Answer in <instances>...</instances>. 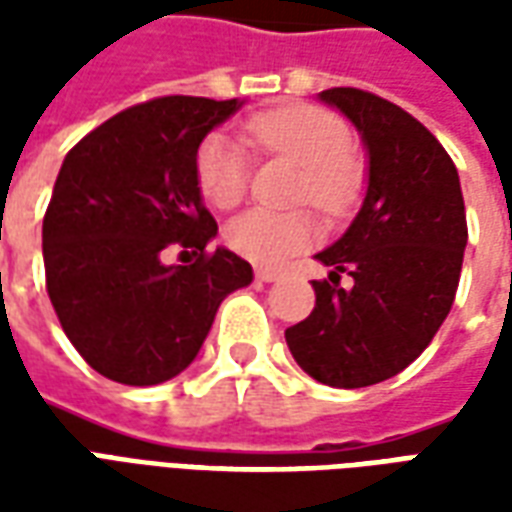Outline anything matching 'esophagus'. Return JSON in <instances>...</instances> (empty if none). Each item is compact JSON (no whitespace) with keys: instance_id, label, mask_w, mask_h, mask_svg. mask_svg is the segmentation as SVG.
Segmentation results:
<instances>
[{"instance_id":"esophagus-1","label":"esophagus","mask_w":512,"mask_h":512,"mask_svg":"<svg viewBox=\"0 0 512 512\" xmlns=\"http://www.w3.org/2000/svg\"><path fill=\"white\" fill-rule=\"evenodd\" d=\"M255 279L257 282H274V279H279V271H274V268H255Z\"/></svg>"}]
</instances>
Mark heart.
I'll use <instances>...</instances> for the list:
<instances>
[{
	"instance_id": "b5f03b06",
	"label": "heart",
	"mask_w": 512,
	"mask_h": 512,
	"mask_svg": "<svg viewBox=\"0 0 512 512\" xmlns=\"http://www.w3.org/2000/svg\"><path fill=\"white\" fill-rule=\"evenodd\" d=\"M241 139L260 156L299 164L290 200L310 202L323 216H343L362 191V161L351 147V131L323 106L288 104L263 109L241 123ZM194 180L202 200L230 211L249 189V156L241 142L208 134L194 150ZM235 255L257 266H282L315 241V219L301 211H249L224 227Z\"/></svg>"
}]
</instances>
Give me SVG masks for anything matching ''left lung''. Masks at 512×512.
Segmentation results:
<instances>
[{
    "label": "left lung",
    "mask_w": 512,
    "mask_h": 512,
    "mask_svg": "<svg viewBox=\"0 0 512 512\" xmlns=\"http://www.w3.org/2000/svg\"><path fill=\"white\" fill-rule=\"evenodd\" d=\"M321 98L362 131L370 186L343 238L315 255L332 271L312 282L315 310L285 340L307 376L359 389L406 370L436 337L455 301L469 230L458 169L417 117L356 87Z\"/></svg>",
    "instance_id": "8db88e82"
}]
</instances>
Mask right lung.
Returning <instances> with one entry per match:
<instances>
[{
    "label": "right lung",
    "mask_w": 512,
    "mask_h": 512,
    "mask_svg": "<svg viewBox=\"0 0 512 512\" xmlns=\"http://www.w3.org/2000/svg\"><path fill=\"white\" fill-rule=\"evenodd\" d=\"M238 101L161 95L68 150L43 216V266L62 332L95 373L153 386L194 362L227 293L252 282L194 180V150ZM180 248L183 267L163 257Z\"/></svg>",
    "instance_id": "add662e5"
}]
</instances>
